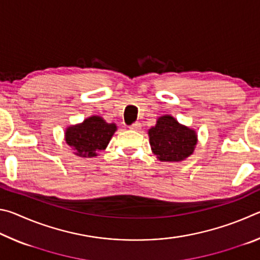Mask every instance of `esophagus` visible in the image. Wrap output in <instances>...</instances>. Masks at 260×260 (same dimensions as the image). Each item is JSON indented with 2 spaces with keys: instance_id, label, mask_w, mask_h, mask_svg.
<instances>
[{
  "instance_id": "1",
  "label": "esophagus",
  "mask_w": 260,
  "mask_h": 260,
  "mask_svg": "<svg viewBox=\"0 0 260 260\" xmlns=\"http://www.w3.org/2000/svg\"><path fill=\"white\" fill-rule=\"evenodd\" d=\"M140 128H141L140 122H134V124H132L129 126V129H132V131H139Z\"/></svg>"
}]
</instances>
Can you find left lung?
<instances>
[{"label": "left lung", "instance_id": "left-lung-1", "mask_svg": "<svg viewBox=\"0 0 260 260\" xmlns=\"http://www.w3.org/2000/svg\"><path fill=\"white\" fill-rule=\"evenodd\" d=\"M151 150L160 161H181L191 155L197 144L196 132L179 124L170 114L157 119L148 131Z\"/></svg>", "mask_w": 260, "mask_h": 260}]
</instances>
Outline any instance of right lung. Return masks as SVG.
I'll use <instances>...</instances> for the list:
<instances>
[{"label": "right lung", "mask_w": 260, "mask_h": 260, "mask_svg": "<svg viewBox=\"0 0 260 260\" xmlns=\"http://www.w3.org/2000/svg\"><path fill=\"white\" fill-rule=\"evenodd\" d=\"M116 131V124H108L102 117L91 116L81 124L68 127L65 141L77 156L90 158L108 147Z\"/></svg>", "instance_id": "obj_1"}]
</instances>
